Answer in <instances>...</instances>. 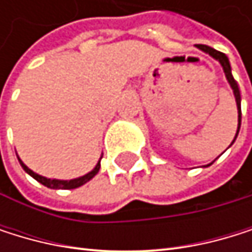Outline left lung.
<instances>
[{"label": "left lung", "instance_id": "left-lung-1", "mask_svg": "<svg viewBox=\"0 0 252 252\" xmlns=\"http://www.w3.org/2000/svg\"><path fill=\"white\" fill-rule=\"evenodd\" d=\"M198 48H199V50H202V51L209 53L213 59L219 60V63L222 64V67H224L225 77H227V80H228V83H230V86H231V89H233V92H234V96H236V102H237V110H239V127H237V133H236V137H237V134H239V128H240V119H242V110H240V91H239V86H237L236 80L233 78L228 57H227L224 53L216 51V50H213V48H210V46H207V45H199ZM236 137H234V140H236Z\"/></svg>", "mask_w": 252, "mask_h": 252}]
</instances>
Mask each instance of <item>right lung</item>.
<instances>
[{"mask_svg": "<svg viewBox=\"0 0 252 252\" xmlns=\"http://www.w3.org/2000/svg\"><path fill=\"white\" fill-rule=\"evenodd\" d=\"M19 161H21V160H19ZM99 161H101V160H99ZM99 161H98L96 166L94 168V171H91L89 174H86V175H83V177H80V178H75V180H69V181H66V180H51V178H45V177H42V175L33 172L32 169H28L22 161H21V166L24 168V171H25L27 174H30L34 180H37L39 183H42L43 186L50 188V189H75V188L83 186L84 183H88L91 178H94V177L98 174V171H99Z\"/></svg>", "mask_w": 252, "mask_h": 252, "instance_id": "obj_1", "label": "right lung"}]
</instances>
